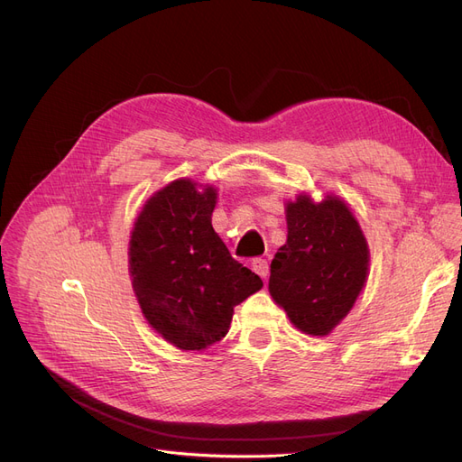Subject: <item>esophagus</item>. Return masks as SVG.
Listing matches in <instances>:
<instances>
[{
	"instance_id": "obj_1",
	"label": "esophagus",
	"mask_w": 462,
	"mask_h": 462,
	"mask_svg": "<svg viewBox=\"0 0 462 462\" xmlns=\"http://www.w3.org/2000/svg\"><path fill=\"white\" fill-rule=\"evenodd\" d=\"M253 270L262 277V279H265L270 275V265H268V260H263V258H254L253 260Z\"/></svg>"
}]
</instances>
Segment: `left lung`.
Returning <instances> with one entry per match:
<instances>
[{"label": "left lung", "instance_id": "left-lung-1", "mask_svg": "<svg viewBox=\"0 0 462 462\" xmlns=\"http://www.w3.org/2000/svg\"><path fill=\"white\" fill-rule=\"evenodd\" d=\"M287 243L270 265V295L291 324L324 337L351 312L366 285L370 248L355 214L339 197L285 204Z\"/></svg>", "mask_w": 462, "mask_h": 462}]
</instances>
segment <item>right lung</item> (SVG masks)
Wrapping results in <instances>:
<instances>
[{
	"label": "right lung",
	"mask_w": 462,
	"mask_h": 462,
	"mask_svg": "<svg viewBox=\"0 0 462 462\" xmlns=\"http://www.w3.org/2000/svg\"><path fill=\"white\" fill-rule=\"evenodd\" d=\"M216 202L212 185L171 180L146 200L131 231L134 297L153 331L180 351L221 341L235 306L263 285L214 231Z\"/></svg>",
	"instance_id": "obj_1"
}]
</instances>
